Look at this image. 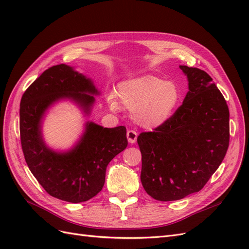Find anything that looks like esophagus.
Wrapping results in <instances>:
<instances>
[{"mask_svg":"<svg viewBox=\"0 0 249 249\" xmlns=\"http://www.w3.org/2000/svg\"><path fill=\"white\" fill-rule=\"evenodd\" d=\"M126 137H127L129 142L133 144V143H135L137 140V132L134 130H129L126 132Z\"/></svg>","mask_w":249,"mask_h":249,"instance_id":"obj_1","label":"esophagus"}]
</instances>
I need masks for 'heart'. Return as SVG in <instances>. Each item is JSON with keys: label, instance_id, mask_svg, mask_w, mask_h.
<instances>
[{"label": "heart", "instance_id": "1", "mask_svg": "<svg viewBox=\"0 0 249 249\" xmlns=\"http://www.w3.org/2000/svg\"><path fill=\"white\" fill-rule=\"evenodd\" d=\"M117 96L124 106L132 109V118L139 125L155 129L167 123L180 100V91L173 82L154 76H143L120 83ZM111 109L118 108L116 96H108Z\"/></svg>", "mask_w": 249, "mask_h": 249}]
</instances>
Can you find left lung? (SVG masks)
I'll return each instance as SVG.
<instances>
[{"mask_svg":"<svg viewBox=\"0 0 249 249\" xmlns=\"http://www.w3.org/2000/svg\"><path fill=\"white\" fill-rule=\"evenodd\" d=\"M189 81L183 104L164 124L142 132L141 183L160 201L200 191L219 167L230 144V111L209 74L179 65Z\"/></svg>","mask_w":249,"mask_h":249,"instance_id":"1","label":"left lung"}]
</instances>
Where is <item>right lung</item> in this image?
<instances>
[{
	"label": "right lung",
	"instance_id": "obj_1",
	"mask_svg": "<svg viewBox=\"0 0 249 249\" xmlns=\"http://www.w3.org/2000/svg\"><path fill=\"white\" fill-rule=\"evenodd\" d=\"M97 93L91 81L58 64L44 71L21 96L19 133L22 153L29 169L51 196L70 202L94 197L104 187L109 162L127 145L125 126L103 127L88 123L79 144L58 154L44 144L40 119L54 102L70 97L88 112Z\"/></svg>",
	"mask_w": 249,
	"mask_h": 249
}]
</instances>
